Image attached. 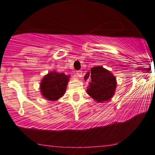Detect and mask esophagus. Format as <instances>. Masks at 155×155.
Segmentation results:
<instances>
[{
  "instance_id": "1",
  "label": "esophagus",
  "mask_w": 155,
  "mask_h": 155,
  "mask_svg": "<svg viewBox=\"0 0 155 155\" xmlns=\"http://www.w3.org/2000/svg\"><path fill=\"white\" fill-rule=\"evenodd\" d=\"M82 75H83V74H82V71H76V76H77V77H79V78L82 77Z\"/></svg>"
}]
</instances>
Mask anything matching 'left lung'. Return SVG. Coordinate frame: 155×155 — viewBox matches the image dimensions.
I'll return each instance as SVG.
<instances>
[{"mask_svg":"<svg viewBox=\"0 0 155 155\" xmlns=\"http://www.w3.org/2000/svg\"><path fill=\"white\" fill-rule=\"evenodd\" d=\"M84 79H90L87 92L97 102L108 101L114 95L117 87L115 76L102 66L93 67L85 74Z\"/></svg>","mask_w":155,"mask_h":155,"instance_id":"8db88e82","label":"left lung"}]
</instances>
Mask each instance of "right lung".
I'll return each mask as SVG.
<instances>
[{
    "label": "right lung",
    "instance_id": "1",
    "mask_svg": "<svg viewBox=\"0 0 155 155\" xmlns=\"http://www.w3.org/2000/svg\"><path fill=\"white\" fill-rule=\"evenodd\" d=\"M69 76L63 73L51 71L42 79L40 90L44 97L49 101H55L65 94Z\"/></svg>",
    "mask_w": 155,
    "mask_h": 155
}]
</instances>
